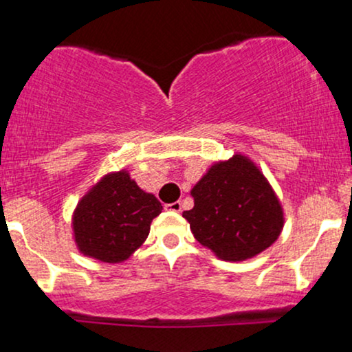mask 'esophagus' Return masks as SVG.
Returning a JSON list of instances; mask_svg holds the SVG:
<instances>
[{"instance_id":"1","label":"esophagus","mask_w":352,"mask_h":352,"mask_svg":"<svg viewBox=\"0 0 352 352\" xmlns=\"http://www.w3.org/2000/svg\"><path fill=\"white\" fill-rule=\"evenodd\" d=\"M165 210H168V212H173V213H179L182 210V204L180 201H173V204H167L165 205Z\"/></svg>"}]
</instances>
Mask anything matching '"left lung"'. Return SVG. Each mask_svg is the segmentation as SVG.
Wrapping results in <instances>:
<instances>
[{
    "label": "left lung",
    "mask_w": 352,
    "mask_h": 352,
    "mask_svg": "<svg viewBox=\"0 0 352 352\" xmlns=\"http://www.w3.org/2000/svg\"><path fill=\"white\" fill-rule=\"evenodd\" d=\"M184 212L193 236L223 261H245L280 236L285 212L263 172L250 157L218 160L190 190Z\"/></svg>",
    "instance_id": "1"
}]
</instances>
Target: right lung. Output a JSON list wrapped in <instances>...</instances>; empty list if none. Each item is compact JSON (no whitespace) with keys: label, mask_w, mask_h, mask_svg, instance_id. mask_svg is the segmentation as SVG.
I'll return each mask as SVG.
<instances>
[{"label":"right lung","mask_w":352,"mask_h":352,"mask_svg":"<svg viewBox=\"0 0 352 352\" xmlns=\"http://www.w3.org/2000/svg\"><path fill=\"white\" fill-rule=\"evenodd\" d=\"M129 172H109L92 185L72 213V236L84 256L122 263L147 240L151 223L162 212Z\"/></svg>","instance_id":"1"}]
</instances>
